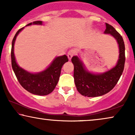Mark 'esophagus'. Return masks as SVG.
I'll list each match as a JSON object with an SVG mask.
<instances>
[{"label":"esophagus","mask_w":135,"mask_h":135,"mask_svg":"<svg viewBox=\"0 0 135 135\" xmlns=\"http://www.w3.org/2000/svg\"><path fill=\"white\" fill-rule=\"evenodd\" d=\"M75 54V50H73V49L70 50L68 51V58H69V60H71L72 57H73Z\"/></svg>","instance_id":"obj_1"}]
</instances>
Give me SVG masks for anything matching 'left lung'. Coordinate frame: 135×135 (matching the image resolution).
<instances>
[{
	"label": "left lung",
	"mask_w": 135,
	"mask_h": 135,
	"mask_svg": "<svg viewBox=\"0 0 135 135\" xmlns=\"http://www.w3.org/2000/svg\"><path fill=\"white\" fill-rule=\"evenodd\" d=\"M105 34H111L117 40L119 46V59L115 67L102 74H94L86 71L82 62L77 56H73L74 78L77 90L84 97H96L109 92L119 81L125 66V44L122 37L115 28L106 23Z\"/></svg>",
	"instance_id": "left-lung-1"
}]
</instances>
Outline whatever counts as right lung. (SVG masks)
Wrapping results in <instances>:
<instances>
[{"label": "right lung", "mask_w": 135, "mask_h": 135, "mask_svg": "<svg viewBox=\"0 0 135 135\" xmlns=\"http://www.w3.org/2000/svg\"><path fill=\"white\" fill-rule=\"evenodd\" d=\"M41 21H34L26 26L34 25H42ZM24 28L20 29L16 32L13 38L11 59L12 66L18 82L21 85L30 93L37 95H47L51 93L56 87L60 78L62 66L66 62L68 61L66 55L58 56L53 61L50 66L45 71L38 74H31L20 68L15 61L14 55V44L16 36Z\"/></svg>", "instance_id": "obj_1"}]
</instances>
